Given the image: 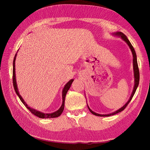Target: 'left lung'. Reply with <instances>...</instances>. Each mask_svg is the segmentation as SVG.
<instances>
[{"label": "left lung", "mask_w": 150, "mask_h": 150, "mask_svg": "<svg viewBox=\"0 0 150 150\" xmlns=\"http://www.w3.org/2000/svg\"><path fill=\"white\" fill-rule=\"evenodd\" d=\"M115 35H120L121 37V38L123 39L128 44V45L129 46V48L131 49V52H132V54H133V69H134V89H133V93L132 94H131V96L129 98V99L128 100V101L127 102V103H126L125 105H124L123 106H122L121 108H120V110H117L116 111L112 112V113H111V114H109V115H99V114H98V113H96L93 112L91 109L89 108V106H88V108L89 109V110L90 111V112L92 113V114H93L95 116H110L111 115H115L116 114H117V113H118L122 111H123L126 108V107L128 106V104H129V103L131 101V99H132L134 94L136 92V91H137V89L138 88V84H139V68H138V62H137V54H136V52H135V51L132 45H131V44L130 43L129 40L128 39V38H127L126 36L122 33H121V32H119V33H117L115 34Z\"/></svg>", "instance_id": "1"}]
</instances>
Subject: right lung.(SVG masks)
Wrapping results in <instances>:
<instances>
[{
    "label": "right lung",
    "instance_id": "obj_1",
    "mask_svg": "<svg viewBox=\"0 0 150 150\" xmlns=\"http://www.w3.org/2000/svg\"><path fill=\"white\" fill-rule=\"evenodd\" d=\"M17 56V54H16V56L14 57V59H13V76H12V79H13V88H14L15 89V91L16 93V94H17V96H19V99H21V101L22 102L25 106L28 109V110L32 112V114L34 115L35 116H38L40 118H53V117H57L58 116H59L64 110V102H65V98H66V95L67 94V92L68 91V90L69 89L70 87H71V85L72 84V83L73 82L74 79H71L70 80L69 82H68L64 86V89H63L62 91V104L61 106V108L59 109V110L52 113H51V114H44V113L42 112H40L38 111H36L33 108H30L29 106H28V104H27L24 101V99H22V98L21 97V95L19 93V91H18V89H17V83H16V72H15V61H16V57Z\"/></svg>",
    "mask_w": 150,
    "mask_h": 150
}]
</instances>
